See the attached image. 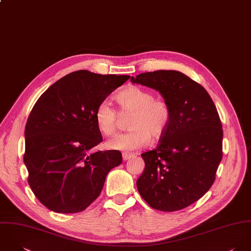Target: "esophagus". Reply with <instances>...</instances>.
I'll list each match as a JSON object with an SVG mask.
<instances>
[{"label":"esophagus","instance_id":"esophagus-1","mask_svg":"<svg viewBox=\"0 0 251 251\" xmlns=\"http://www.w3.org/2000/svg\"><path fill=\"white\" fill-rule=\"evenodd\" d=\"M133 156H134V154L129 153V152H123V153H122V158H123L124 161H127V160L131 159Z\"/></svg>","mask_w":251,"mask_h":251}]
</instances>
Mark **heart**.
Wrapping results in <instances>:
<instances>
[{"label":"heart","mask_w":251,"mask_h":251,"mask_svg":"<svg viewBox=\"0 0 251 251\" xmlns=\"http://www.w3.org/2000/svg\"><path fill=\"white\" fill-rule=\"evenodd\" d=\"M118 112L103 100L95 110L98 130L105 137L116 134L119 114L131 113L127 127L130 131L108 143V148L119 151H136L144 148L150 140L158 141L167 133L172 120L169 103L145 88L130 86L115 95Z\"/></svg>","instance_id":"b5f03b06"}]
</instances>
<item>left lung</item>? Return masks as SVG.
I'll return each mask as SVG.
<instances>
[{
    "instance_id": "8db88e82",
    "label": "left lung",
    "mask_w": 251,
    "mask_h": 251,
    "mask_svg": "<svg viewBox=\"0 0 251 251\" xmlns=\"http://www.w3.org/2000/svg\"><path fill=\"white\" fill-rule=\"evenodd\" d=\"M131 81L157 90L172 110L157 148L142 154L146 168L137 180L139 193L155 209H182L208 191L222 159L215 104L201 85L177 71L143 73Z\"/></svg>"
}]
</instances>
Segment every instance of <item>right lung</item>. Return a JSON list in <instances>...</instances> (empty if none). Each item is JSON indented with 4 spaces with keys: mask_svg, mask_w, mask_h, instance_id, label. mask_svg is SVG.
<instances>
[{
    "mask_svg": "<svg viewBox=\"0 0 251 251\" xmlns=\"http://www.w3.org/2000/svg\"><path fill=\"white\" fill-rule=\"evenodd\" d=\"M129 75L73 72L44 92L25 127L28 182L52 211L75 213L96 200L108 172L122 162L118 151H89L102 141L97 105Z\"/></svg>",
    "mask_w": 251,
    "mask_h": 251,
    "instance_id": "add662e5",
    "label": "right lung"
}]
</instances>
